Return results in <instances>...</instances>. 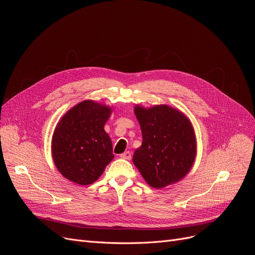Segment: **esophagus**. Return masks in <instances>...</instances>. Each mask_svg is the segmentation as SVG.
I'll return each mask as SVG.
<instances>
[{
	"label": "esophagus",
	"instance_id": "1",
	"mask_svg": "<svg viewBox=\"0 0 255 255\" xmlns=\"http://www.w3.org/2000/svg\"><path fill=\"white\" fill-rule=\"evenodd\" d=\"M131 156H132V154H131V152H130V151H126V152H124L123 154H121V155H120V157H121V158L127 159V160H130V159H131Z\"/></svg>",
	"mask_w": 255,
	"mask_h": 255
}]
</instances>
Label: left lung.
Wrapping results in <instances>:
<instances>
[{"label":"left lung","mask_w":255,"mask_h":255,"mask_svg":"<svg viewBox=\"0 0 255 255\" xmlns=\"http://www.w3.org/2000/svg\"><path fill=\"white\" fill-rule=\"evenodd\" d=\"M142 143L133 163L154 188L180 181L194 162L196 144L193 128L182 113L167 105L135 107Z\"/></svg>","instance_id":"obj_1"}]
</instances>
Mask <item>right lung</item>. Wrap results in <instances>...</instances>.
Wrapping results in <instances>:
<instances>
[{"label": "right lung", "mask_w": 255, "mask_h": 255, "mask_svg": "<svg viewBox=\"0 0 255 255\" xmlns=\"http://www.w3.org/2000/svg\"><path fill=\"white\" fill-rule=\"evenodd\" d=\"M111 116L105 105L86 100L67 112L52 136V158L62 175L76 184L95 182L114 159L113 143L104 131Z\"/></svg>", "instance_id": "obj_1"}]
</instances>
